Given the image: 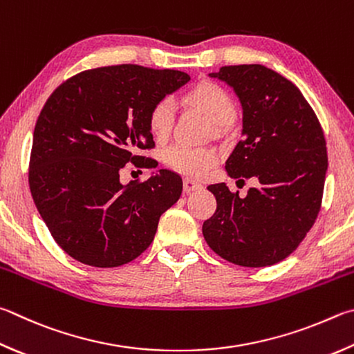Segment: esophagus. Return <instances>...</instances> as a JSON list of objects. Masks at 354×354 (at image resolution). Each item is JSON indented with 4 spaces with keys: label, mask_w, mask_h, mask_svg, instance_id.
Returning <instances> with one entry per match:
<instances>
[{
    "label": "esophagus",
    "mask_w": 354,
    "mask_h": 354,
    "mask_svg": "<svg viewBox=\"0 0 354 354\" xmlns=\"http://www.w3.org/2000/svg\"><path fill=\"white\" fill-rule=\"evenodd\" d=\"M199 189H203V185L199 183L194 181V179H189V178L184 179V192L190 194V192H195V190H199Z\"/></svg>",
    "instance_id": "1"
}]
</instances>
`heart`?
<instances>
[{"label":"heart","instance_id":"b5f03b06","mask_svg":"<svg viewBox=\"0 0 354 354\" xmlns=\"http://www.w3.org/2000/svg\"><path fill=\"white\" fill-rule=\"evenodd\" d=\"M189 102L201 108L216 127H227L234 122L236 108L230 95L215 83L204 82L189 93ZM176 104L173 97L159 99L149 113V127L156 138L169 134L175 119ZM216 153L205 147H194L183 142L173 144L164 153L165 164L175 171L190 178H201L216 162Z\"/></svg>","mask_w":354,"mask_h":354}]
</instances>
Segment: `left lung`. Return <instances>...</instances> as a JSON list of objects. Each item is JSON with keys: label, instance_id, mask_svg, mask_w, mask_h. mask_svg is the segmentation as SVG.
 <instances>
[{"label": "left lung", "instance_id": "left-lung-1", "mask_svg": "<svg viewBox=\"0 0 354 354\" xmlns=\"http://www.w3.org/2000/svg\"><path fill=\"white\" fill-rule=\"evenodd\" d=\"M209 75L234 89L243 110L241 140L226 170L235 179L254 176L257 185L244 198L224 183L209 185L216 210L203 235L234 265H275L299 246L320 210L328 170L322 127L299 88L272 69L223 66Z\"/></svg>", "mask_w": 354, "mask_h": 354}]
</instances>
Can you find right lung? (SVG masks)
<instances>
[{"mask_svg":"<svg viewBox=\"0 0 354 354\" xmlns=\"http://www.w3.org/2000/svg\"><path fill=\"white\" fill-rule=\"evenodd\" d=\"M190 80L175 69L118 65L88 69L50 94L38 115L29 187L53 239L74 260L122 266L155 239L160 215L175 204L183 179L158 170L144 183L122 184L120 169L153 149L149 113Z\"/></svg>","mask_w":354,"mask_h":354,"instance_id":"obj_1","label":"right lung"}]
</instances>
